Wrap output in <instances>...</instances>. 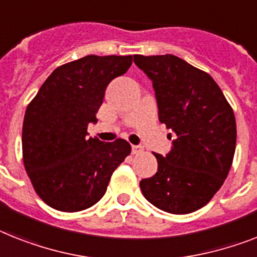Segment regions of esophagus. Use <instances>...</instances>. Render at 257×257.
Segmentation results:
<instances>
[{
    "mask_svg": "<svg viewBox=\"0 0 257 257\" xmlns=\"http://www.w3.org/2000/svg\"><path fill=\"white\" fill-rule=\"evenodd\" d=\"M144 148L142 146H133V154L134 155H139L143 152Z\"/></svg>",
    "mask_w": 257,
    "mask_h": 257,
    "instance_id": "esophagus-1",
    "label": "esophagus"
}]
</instances>
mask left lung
<instances>
[{
    "mask_svg": "<svg viewBox=\"0 0 257 257\" xmlns=\"http://www.w3.org/2000/svg\"><path fill=\"white\" fill-rule=\"evenodd\" d=\"M152 80L159 119L177 135L158 172L141 181L147 201L171 214L201 209L223 185L234 160V110L213 77L175 55H134Z\"/></svg>",
    "mask_w": 257,
    "mask_h": 257,
    "instance_id": "1",
    "label": "left lung"
}]
</instances>
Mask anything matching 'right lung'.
Returning a JSON list of instances; mask_svg holds the SVG:
<instances>
[{"label":"right lung","instance_id":"right-lung-1","mask_svg":"<svg viewBox=\"0 0 257 257\" xmlns=\"http://www.w3.org/2000/svg\"><path fill=\"white\" fill-rule=\"evenodd\" d=\"M133 56L88 55L57 67L27 105L22 128L23 165L38 196L65 213L81 211L103 197L116 167L130 155L124 139L88 138V124L106 86L124 75Z\"/></svg>","mask_w":257,"mask_h":257}]
</instances>
